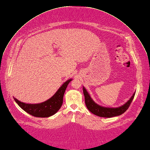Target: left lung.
<instances>
[{"label":"left lung","instance_id":"8db88e82","mask_svg":"<svg viewBox=\"0 0 150 150\" xmlns=\"http://www.w3.org/2000/svg\"><path fill=\"white\" fill-rule=\"evenodd\" d=\"M83 89L85 98V103L87 109L91 112L97 116L105 118H111L123 114L128 108L135 94V92L133 93L129 99L121 106L117 107H108L102 106L97 104L92 99L89 93L84 86L83 87Z\"/></svg>","mask_w":150,"mask_h":150}]
</instances>
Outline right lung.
I'll return each instance as SVG.
<instances>
[{
	"label": "right lung",
	"mask_w": 150,
	"mask_h": 150,
	"mask_svg": "<svg viewBox=\"0 0 150 150\" xmlns=\"http://www.w3.org/2000/svg\"><path fill=\"white\" fill-rule=\"evenodd\" d=\"M72 80H67L51 98L40 103L28 104L18 100L14 97L13 98L19 106L29 114L36 117H49L55 114L61 108L64 94L68 84Z\"/></svg>",
	"instance_id": "right-lung-1"
}]
</instances>
